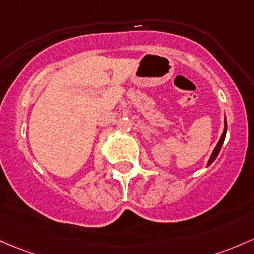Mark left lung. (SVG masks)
I'll return each instance as SVG.
<instances>
[{
    "label": "left lung",
    "mask_w": 254,
    "mask_h": 254,
    "mask_svg": "<svg viewBox=\"0 0 254 254\" xmlns=\"http://www.w3.org/2000/svg\"><path fill=\"white\" fill-rule=\"evenodd\" d=\"M224 127H224V131H223L222 136H221V138H219L218 143H217L216 148L213 149L212 154H211V157H210V160H208V165H211V164L213 163V160H214V159L217 158V155H218L219 150H221V148H222V144H223V142H224V138H225V133H227V121L224 122Z\"/></svg>",
    "instance_id": "8db88e82"
}]
</instances>
